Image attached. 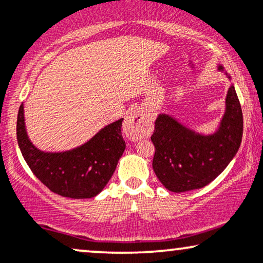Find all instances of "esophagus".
<instances>
[{
  "label": "esophagus",
  "instance_id": "esophagus-1",
  "mask_svg": "<svg viewBox=\"0 0 263 263\" xmlns=\"http://www.w3.org/2000/svg\"><path fill=\"white\" fill-rule=\"evenodd\" d=\"M151 116L140 110L129 112L123 125V131L132 141H138L147 137L152 128Z\"/></svg>",
  "mask_w": 263,
  "mask_h": 263
}]
</instances>
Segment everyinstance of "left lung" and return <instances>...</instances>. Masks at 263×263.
<instances>
[{"label": "left lung", "mask_w": 263, "mask_h": 263, "mask_svg": "<svg viewBox=\"0 0 263 263\" xmlns=\"http://www.w3.org/2000/svg\"><path fill=\"white\" fill-rule=\"evenodd\" d=\"M218 69L223 71V66ZM241 138V105L235 88L230 85L226 112L213 135L196 134L166 114L158 116L151 137L156 147L152 165L169 191L186 192L204 187L232 162Z\"/></svg>", "instance_id": "8db88e82"}]
</instances>
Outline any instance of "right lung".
I'll return each mask as SVG.
<instances>
[{
	"mask_svg": "<svg viewBox=\"0 0 263 263\" xmlns=\"http://www.w3.org/2000/svg\"><path fill=\"white\" fill-rule=\"evenodd\" d=\"M24 107L17 118V140L24 160L50 191L63 197L91 198L111 179L126 144L121 135L123 119L100 129L87 143L60 153L41 152L28 138Z\"/></svg>",
	"mask_w": 263,
	"mask_h": 263,
	"instance_id": "1",
	"label": "right lung"
}]
</instances>
